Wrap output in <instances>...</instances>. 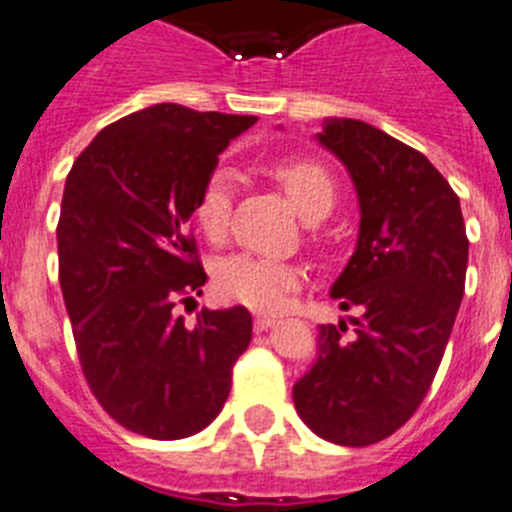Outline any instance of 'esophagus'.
Wrapping results in <instances>:
<instances>
[{
  "label": "esophagus",
  "mask_w": 512,
  "mask_h": 512,
  "mask_svg": "<svg viewBox=\"0 0 512 512\" xmlns=\"http://www.w3.org/2000/svg\"><path fill=\"white\" fill-rule=\"evenodd\" d=\"M275 317H270V315H257L255 317V330L257 332H262V330H267V327H272L275 325Z\"/></svg>",
  "instance_id": "34e87169"
}]
</instances>
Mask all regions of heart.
Returning a JSON list of instances; mask_svg holds the SVG:
<instances>
[{
  "mask_svg": "<svg viewBox=\"0 0 512 512\" xmlns=\"http://www.w3.org/2000/svg\"><path fill=\"white\" fill-rule=\"evenodd\" d=\"M277 180L285 187L287 197L305 220L315 222L330 215L335 205V182L330 172L310 160H290L275 165ZM237 175L230 167H215L207 175L195 205L197 227L210 240H220L227 230L235 197ZM302 270L290 262L262 260L252 255H232L217 262L215 287L220 297L257 312L285 310L292 292L300 290Z\"/></svg>",
  "mask_w": 512,
  "mask_h": 512,
  "instance_id": "heart-1",
  "label": "heart"
}]
</instances>
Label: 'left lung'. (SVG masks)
Wrapping results in <instances>:
<instances>
[{
	"mask_svg": "<svg viewBox=\"0 0 512 512\" xmlns=\"http://www.w3.org/2000/svg\"><path fill=\"white\" fill-rule=\"evenodd\" d=\"M322 147L347 167L360 235L330 295L347 322L320 325L317 360L292 388L297 415L347 448L403 428L428 395L468 270L460 200L423 152L360 119H325Z\"/></svg>",
	"mask_w": 512,
	"mask_h": 512,
	"instance_id": "obj_1",
	"label": "left lung"
}]
</instances>
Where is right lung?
<instances>
[{
  "instance_id": "add662e5",
  "label": "right lung",
  "mask_w": 512,
  "mask_h": 512,
  "mask_svg": "<svg viewBox=\"0 0 512 512\" xmlns=\"http://www.w3.org/2000/svg\"><path fill=\"white\" fill-rule=\"evenodd\" d=\"M257 117L162 102L104 127L67 175L57 225L59 285L97 403L132 433L180 440L220 415L232 365L252 340L242 305L177 302L207 282L187 232L220 152Z\"/></svg>"
}]
</instances>
